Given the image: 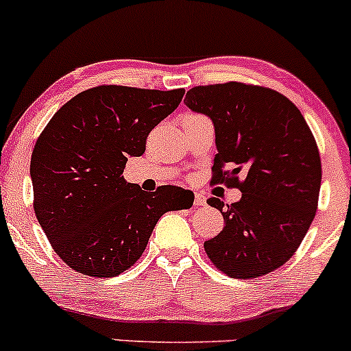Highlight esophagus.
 Returning a JSON list of instances; mask_svg holds the SVG:
<instances>
[{"label":"esophagus","mask_w":351,"mask_h":351,"mask_svg":"<svg viewBox=\"0 0 351 351\" xmlns=\"http://www.w3.org/2000/svg\"><path fill=\"white\" fill-rule=\"evenodd\" d=\"M206 204H207L206 197L199 194V192H195V206H206Z\"/></svg>","instance_id":"1"}]
</instances>
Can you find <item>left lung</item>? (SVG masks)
Returning a JSON list of instances; mask_svg holds the SVG:
<instances>
[{
	"label": "left lung",
	"mask_w": 351,
	"mask_h": 351,
	"mask_svg": "<svg viewBox=\"0 0 351 351\" xmlns=\"http://www.w3.org/2000/svg\"><path fill=\"white\" fill-rule=\"evenodd\" d=\"M184 102L214 124V180L242 192L227 207L207 200L223 215L222 232L204 242L208 258L232 278L270 274L295 254L317 212L322 162L308 124L283 94L243 82L197 86Z\"/></svg>",
	"instance_id": "1"
}]
</instances>
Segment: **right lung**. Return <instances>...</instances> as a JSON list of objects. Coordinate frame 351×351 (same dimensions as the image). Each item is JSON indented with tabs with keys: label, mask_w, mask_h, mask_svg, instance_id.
<instances>
[{
	"label": "right lung",
	"mask_w": 351,
	"mask_h": 351,
	"mask_svg": "<svg viewBox=\"0 0 351 351\" xmlns=\"http://www.w3.org/2000/svg\"><path fill=\"white\" fill-rule=\"evenodd\" d=\"M184 89L97 86L54 114L31 156L34 214L51 247L73 270L114 277L143 255L157 220L192 207L182 187L141 191L125 182L129 157L182 101Z\"/></svg>",
	"instance_id": "1"
}]
</instances>
